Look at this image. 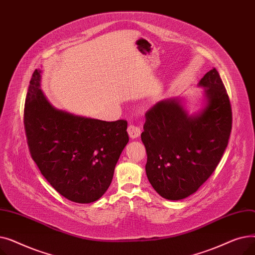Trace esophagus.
<instances>
[{"instance_id": "1", "label": "esophagus", "mask_w": 255, "mask_h": 255, "mask_svg": "<svg viewBox=\"0 0 255 255\" xmlns=\"http://www.w3.org/2000/svg\"><path fill=\"white\" fill-rule=\"evenodd\" d=\"M128 133H129V136L130 138L134 139V138H137L140 133H141V130L138 126H135V125H129L128 127Z\"/></svg>"}]
</instances>
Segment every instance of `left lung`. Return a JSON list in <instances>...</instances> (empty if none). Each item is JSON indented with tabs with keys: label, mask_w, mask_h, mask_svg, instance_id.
I'll return each instance as SVG.
<instances>
[{
	"label": "left lung",
	"mask_w": 255,
	"mask_h": 255,
	"mask_svg": "<svg viewBox=\"0 0 255 255\" xmlns=\"http://www.w3.org/2000/svg\"><path fill=\"white\" fill-rule=\"evenodd\" d=\"M204 105L189 114L182 98L157 102L145 114L141 140L145 172L156 192L180 200L198 190L217 167L232 131V107L218 71L199 80Z\"/></svg>",
	"instance_id": "left-lung-1"
}]
</instances>
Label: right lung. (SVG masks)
Here are the masks:
<instances>
[{
  "label": "right lung",
  "instance_id": "1",
  "mask_svg": "<svg viewBox=\"0 0 255 255\" xmlns=\"http://www.w3.org/2000/svg\"><path fill=\"white\" fill-rule=\"evenodd\" d=\"M41 70L31 78L23 123L31 156L42 176L71 202L90 204L109 189L129 141L127 122H106L53 107L41 91Z\"/></svg>",
  "mask_w": 255,
  "mask_h": 255
}]
</instances>
